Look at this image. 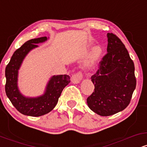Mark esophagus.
<instances>
[{"mask_svg": "<svg viewBox=\"0 0 147 147\" xmlns=\"http://www.w3.org/2000/svg\"><path fill=\"white\" fill-rule=\"evenodd\" d=\"M84 77V74L82 73V72L79 71L77 72H75V74L72 75L71 77V82L73 84H78L80 82V81L83 79Z\"/></svg>", "mask_w": 147, "mask_h": 147, "instance_id": "esophagus-1", "label": "esophagus"}]
</instances>
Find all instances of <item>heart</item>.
I'll use <instances>...</instances> for the list:
<instances>
[{
    "mask_svg": "<svg viewBox=\"0 0 147 147\" xmlns=\"http://www.w3.org/2000/svg\"><path fill=\"white\" fill-rule=\"evenodd\" d=\"M101 50L100 48L99 47H95L91 51V53L89 56V60H88V63L89 64H93L97 60V59L99 58V56L101 55Z\"/></svg>",
    "mask_w": 147,
    "mask_h": 147,
    "instance_id": "1",
    "label": "heart"
}]
</instances>
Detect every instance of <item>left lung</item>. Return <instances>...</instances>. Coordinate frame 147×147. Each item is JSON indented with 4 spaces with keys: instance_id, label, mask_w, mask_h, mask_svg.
Instances as JSON below:
<instances>
[{
    "instance_id": "left-lung-1",
    "label": "left lung",
    "mask_w": 147,
    "mask_h": 147,
    "mask_svg": "<svg viewBox=\"0 0 147 147\" xmlns=\"http://www.w3.org/2000/svg\"><path fill=\"white\" fill-rule=\"evenodd\" d=\"M107 37V53L91 77L95 89L87 98L88 107L101 116L125 109L136 86L134 63L125 45L114 34L108 33Z\"/></svg>"
}]
</instances>
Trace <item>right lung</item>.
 I'll return each mask as SVG.
<instances>
[{
  "label": "right lung",
  "mask_w": 147,
  "mask_h": 147,
  "mask_svg": "<svg viewBox=\"0 0 147 147\" xmlns=\"http://www.w3.org/2000/svg\"><path fill=\"white\" fill-rule=\"evenodd\" d=\"M47 40L46 36L29 40L13 54L5 68V92L16 110L25 115L38 117L50 112L58 102L63 88L70 82V76H53L49 81L44 95L36 98H28L20 93L17 86L18 70L23 59L37 43Z\"/></svg>",
  "instance_id": "1"
}]
</instances>
